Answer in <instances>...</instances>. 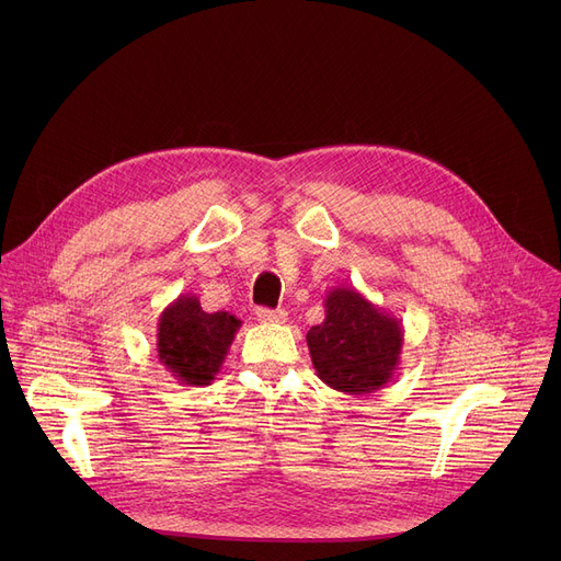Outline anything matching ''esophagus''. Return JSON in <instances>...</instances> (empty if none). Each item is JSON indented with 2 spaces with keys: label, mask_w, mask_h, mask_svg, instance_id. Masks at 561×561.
<instances>
[{
  "label": "esophagus",
  "mask_w": 561,
  "mask_h": 561,
  "mask_svg": "<svg viewBox=\"0 0 561 561\" xmlns=\"http://www.w3.org/2000/svg\"><path fill=\"white\" fill-rule=\"evenodd\" d=\"M256 318L261 322H265V325H282V322H286L288 313L284 309H265V307H261L256 311Z\"/></svg>",
  "instance_id": "1"
}]
</instances>
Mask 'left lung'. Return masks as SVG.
<instances>
[{"label":"left lung","mask_w":561,"mask_h":561,"mask_svg":"<svg viewBox=\"0 0 561 561\" xmlns=\"http://www.w3.org/2000/svg\"><path fill=\"white\" fill-rule=\"evenodd\" d=\"M402 341V320L375 307L352 286L328 293L325 320L307 332L316 375L347 396L387 387L400 366Z\"/></svg>","instance_id":"1"}]
</instances>
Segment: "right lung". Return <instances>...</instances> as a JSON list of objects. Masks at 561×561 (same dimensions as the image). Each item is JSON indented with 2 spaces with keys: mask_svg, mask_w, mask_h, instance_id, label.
Returning <instances> with one entry per match:
<instances>
[{
  "mask_svg": "<svg viewBox=\"0 0 561 561\" xmlns=\"http://www.w3.org/2000/svg\"><path fill=\"white\" fill-rule=\"evenodd\" d=\"M241 330V320L229 311L206 313L191 293L170 302L159 318V362L174 379L188 387L211 385Z\"/></svg>",
  "mask_w": 561,
  "mask_h": 561,
  "instance_id": "right-lung-1",
  "label": "right lung"
}]
</instances>
